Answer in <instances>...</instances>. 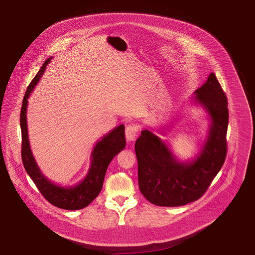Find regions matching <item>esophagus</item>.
Wrapping results in <instances>:
<instances>
[{
  "mask_svg": "<svg viewBox=\"0 0 255 255\" xmlns=\"http://www.w3.org/2000/svg\"><path fill=\"white\" fill-rule=\"evenodd\" d=\"M137 132H138V128L137 126L135 125H128L126 127V132H125V136H126V140L128 142H131V141H134L135 138H136V135H137Z\"/></svg>",
  "mask_w": 255,
  "mask_h": 255,
  "instance_id": "1",
  "label": "esophagus"
}]
</instances>
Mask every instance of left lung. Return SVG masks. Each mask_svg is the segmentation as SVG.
<instances>
[{
  "mask_svg": "<svg viewBox=\"0 0 255 255\" xmlns=\"http://www.w3.org/2000/svg\"><path fill=\"white\" fill-rule=\"evenodd\" d=\"M190 102L202 107L209 119L207 137L193 158L180 160L168 142L151 131L153 128H144L135 143L140 192L156 206L179 207L197 201L225 161L228 103L214 72L195 91Z\"/></svg>",
  "mask_w": 255,
  "mask_h": 255,
  "instance_id": "1",
  "label": "left lung"
}]
</instances>
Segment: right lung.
Here are the masks:
<instances>
[{
  "mask_svg": "<svg viewBox=\"0 0 255 255\" xmlns=\"http://www.w3.org/2000/svg\"><path fill=\"white\" fill-rule=\"evenodd\" d=\"M49 57L41 66L38 74L29 85L22 104L20 126L22 132V161L28 175L32 178L36 187L43 197L53 206L64 210H80L89 206L100 194L105 174L112 159L126 146L125 127L123 124L116 126L98 140L91 153V164L87 175L80 183L74 186L63 187L54 184L39 168L32 153L27 125L28 99L43 76Z\"/></svg>",
  "mask_w": 255,
  "mask_h": 255,
  "instance_id": "obj_1",
  "label": "right lung"
}]
</instances>
